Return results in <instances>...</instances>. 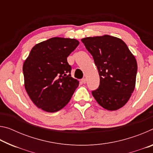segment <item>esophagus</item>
I'll list each match as a JSON object with an SVG mask.
<instances>
[{
	"label": "esophagus",
	"instance_id": "34e87169",
	"mask_svg": "<svg viewBox=\"0 0 153 153\" xmlns=\"http://www.w3.org/2000/svg\"><path fill=\"white\" fill-rule=\"evenodd\" d=\"M82 82L83 83V84H86V78H83V79H82Z\"/></svg>",
	"mask_w": 153,
	"mask_h": 153
}]
</instances>
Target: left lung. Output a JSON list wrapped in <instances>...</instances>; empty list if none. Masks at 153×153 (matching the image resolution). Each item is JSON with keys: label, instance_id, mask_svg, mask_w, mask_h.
<instances>
[{"label": "left lung", "instance_id": "1", "mask_svg": "<svg viewBox=\"0 0 153 153\" xmlns=\"http://www.w3.org/2000/svg\"><path fill=\"white\" fill-rule=\"evenodd\" d=\"M94 59L100 84L92 94L107 110H117L126 104L134 92L138 66L134 56L122 40L105 35L82 39Z\"/></svg>", "mask_w": 153, "mask_h": 153}]
</instances>
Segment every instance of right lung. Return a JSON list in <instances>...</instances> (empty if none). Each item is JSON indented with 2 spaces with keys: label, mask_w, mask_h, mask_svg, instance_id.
I'll use <instances>...</instances> for the list:
<instances>
[{
  "label": "right lung",
  "mask_w": 153,
  "mask_h": 153,
  "mask_svg": "<svg viewBox=\"0 0 153 153\" xmlns=\"http://www.w3.org/2000/svg\"><path fill=\"white\" fill-rule=\"evenodd\" d=\"M79 43L76 39L55 37L31 50L23 72L25 90L36 107L54 113L70 100L79 82L71 77L67 58Z\"/></svg>",
  "instance_id": "right-lung-1"
}]
</instances>
